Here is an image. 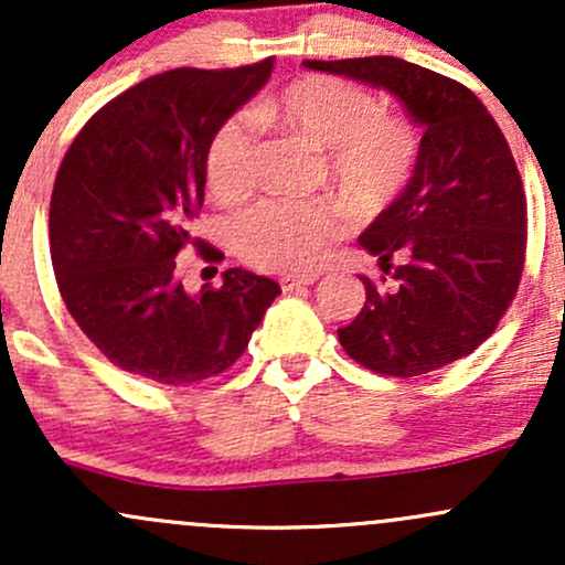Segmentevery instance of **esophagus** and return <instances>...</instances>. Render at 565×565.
<instances>
[{
	"instance_id": "esophagus-1",
	"label": "esophagus",
	"mask_w": 565,
	"mask_h": 565,
	"mask_svg": "<svg viewBox=\"0 0 565 565\" xmlns=\"http://www.w3.org/2000/svg\"><path fill=\"white\" fill-rule=\"evenodd\" d=\"M319 281V276H284L281 278V289L284 291H297L302 287H310V284Z\"/></svg>"
}]
</instances>
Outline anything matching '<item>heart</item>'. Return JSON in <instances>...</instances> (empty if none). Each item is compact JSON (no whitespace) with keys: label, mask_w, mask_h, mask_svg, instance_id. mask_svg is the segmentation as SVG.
<instances>
[{"label":"heart","mask_w":565,"mask_h":565,"mask_svg":"<svg viewBox=\"0 0 565 565\" xmlns=\"http://www.w3.org/2000/svg\"><path fill=\"white\" fill-rule=\"evenodd\" d=\"M260 125L284 127L327 148V174L350 201L380 206L412 178L419 138L412 121L382 111L361 84L340 76H302L265 97L252 114H233L212 132L204 153L206 185L236 201L257 185ZM342 233V215L327 201L263 199L233 220V244L255 268L305 270Z\"/></svg>","instance_id":"b5f03b06"}]
</instances>
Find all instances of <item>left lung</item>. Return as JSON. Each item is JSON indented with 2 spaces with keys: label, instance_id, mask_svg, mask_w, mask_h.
<instances>
[{
  "label": "left lung",
  "instance_id": "obj_1",
  "mask_svg": "<svg viewBox=\"0 0 565 565\" xmlns=\"http://www.w3.org/2000/svg\"><path fill=\"white\" fill-rule=\"evenodd\" d=\"M385 87L423 127L412 180L359 244L393 268L398 289L361 278L366 302L337 329L355 364L419 377L465 359L494 334L526 263V193L494 116L465 84L391 55L305 61ZM385 281V278H382Z\"/></svg>",
  "mask_w": 565,
  "mask_h": 565
}]
</instances>
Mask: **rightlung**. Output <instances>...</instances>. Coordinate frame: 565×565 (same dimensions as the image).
<instances>
[{
    "label": "right lung",
    "mask_w": 565,
    "mask_h": 565,
    "mask_svg": "<svg viewBox=\"0 0 565 565\" xmlns=\"http://www.w3.org/2000/svg\"><path fill=\"white\" fill-rule=\"evenodd\" d=\"M274 57L238 68H172L116 95L71 142L50 199V255L63 302L87 340L129 374L193 385L242 359L274 278L228 268L188 295L174 257L193 244L212 132L268 82Z\"/></svg>",
    "instance_id": "add662e5"
}]
</instances>
